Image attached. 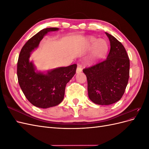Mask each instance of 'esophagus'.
I'll return each instance as SVG.
<instances>
[{"mask_svg": "<svg viewBox=\"0 0 149 149\" xmlns=\"http://www.w3.org/2000/svg\"><path fill=\"white\" fill-rule=\"evenodd\" d=\"M82 71V68H81V66L78 65V67H77V69H76V73H81V72Z\"/></svg>", "mask_w": 149, "mask_h": 149, "instance_id": "esophagus-1", "label": "esophagus"}]
</instances>
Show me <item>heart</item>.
<instances>
[{"label":"heart","mask_w":149,"mask_h":149,"mask_svg":"<svg viewBox=\"0 0 149 149\" xmlns=\"http://www.w3.org/2000/svg\"><path fill=\"white\" fill-rule=\"evenodd\" d=\"M88 44L89 46H93L94 45H95L93 52V55L92 57L93 59L94 58L102 56L107 51V45L106 42L102 40H97L95 38L91 37L88 40Z\"/></svg>","instance_id":"1"}]
</instances>
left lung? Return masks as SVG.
Here are the masks:
<instances>
[{"label": "left lung", "mask_w": 149, "mask_h": 149, "mask_svg": "<svg viewBox=\"0 0 149 149\" xmlns=\"http://www.w3.org/2000/svg\"><path fill=\"white\" fill-rule=\"evenodd\" d=\"M111 45L106 60L83 71L88 81V96L99 105H110L123 97L129 78L130 61L123 45L106 32Z\"/></svg>", "instance_id": "obj_1"}]
</instances>
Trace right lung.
<instances>
[{"instance_id": "right-lung-1", "label": "right lung", "mask_w": 149, "mask_h": 149, "mask_svg": "<svg viewBox=\"0 0 149 149\" xmlns=\"http://www.w3.org/2000/svg\"><path fill=\"white\" fill-rule=\"evenodd\" d=\"M58 28H47L30 38L22 47L17 62L18 81L29 101L37 107L48 108L57 106L64 98L66 84L76 73L77 65L61 67L47 74L35 72L30 53L37 48L44 35Z\"/></svg>"}]
</instances>
